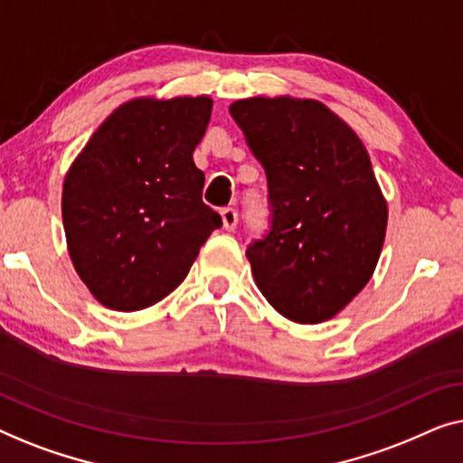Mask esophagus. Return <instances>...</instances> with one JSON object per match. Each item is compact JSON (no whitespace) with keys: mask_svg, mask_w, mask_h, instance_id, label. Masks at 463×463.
Instances as JSON below:
<instances>
[{"mask_svg":"<svg viewBox=\"0 0 463 463\" xmlns=\"http://www.w3.org/2000/svg\"><path fill=\"white\" fill-rule=\"evenodd\" d=\"M220 216H222V224H224L226 231L237 229L239 216H237V210H234V207H224V210L220 212Z\"/></svg>","mask_w":463,"mask_h":463,"instance_id":"obj_1","label":"esophagus"}]
</instances>
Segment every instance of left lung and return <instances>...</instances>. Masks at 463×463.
<instances>
[{
  "label": "left lung",
  "mask_w": 463,
  "mask_h": 463,
  "mask_svg": "<svg viewBox=\"0 0 463 463\" xmlns=\"http://www.w3.org/2000/svg\"><path fill=\"white\" fill-rule=\"evenodd\" d=\"M231 115L269 180L270 231L245 251L258 289L291 321H327L369 283L386 237L367 148L318 100L256 96Z\"/></svg>",
  "instance_id": "left-lung-1"
}]
</instances>
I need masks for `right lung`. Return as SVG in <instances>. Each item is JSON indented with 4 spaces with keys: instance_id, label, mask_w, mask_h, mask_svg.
Instances as JSON below:
<instances>
[{
    "instance_id": "right-lung-1",
    "label": "right lung",
    "mask_w": 463,
    "mask_h": 463,
    "mask_svg": "<svg viewBox=\"0 0 463 463\" xmlns=\"http://www.w3.org/2000/svg\"><path fill=\"white\" fill-rule=\"evenodd\" d=\"M212 104L207 96L121 104L67 172L69 256L107 308L142 310L172 294L222 226L201 199L205 175L193 161Z\"/></svg>"
}]
</instances>
